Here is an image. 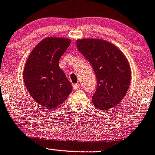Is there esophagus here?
I'll return each instance as SVG.
<instances>
[{
	"label": "esophagus",
	"mask_w": 155,
	"mask_h": 155,
	"mask_svg": "<svg viewBox=\"0 0 155 155\" xmlns=\"http://www.w3.org/2000/svg\"><path fill=\"white\" fill-rule=\"evenodd\" d=\"M81 85L79 84H75L73 85V88L74 90H77V89H78L79 87H80Z\"/></svg>",
	"instance_id": "obj_1"
}]
</instances>
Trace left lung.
<instances>
[{"instance_id":"8db88e82","label":"left lung","mask_w":155,"mask_h":155,"mask_svg":"<svg viewBox=\"0 0 155 155\" xmlns=\"http://www.w3.org/2000/svg\"><path fill=\"white\" fill-rule=\"evenodd\" d=\"M77 46L97 77L93 104L99 110H110L122 101L129 89L131 70L127 59L114 45L101 39H79Z\"/></svg>"}]
</instances>
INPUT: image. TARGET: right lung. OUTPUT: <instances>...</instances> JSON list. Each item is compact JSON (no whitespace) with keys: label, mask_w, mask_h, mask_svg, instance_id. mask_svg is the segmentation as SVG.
I'll return each instance as SVG.
<instances>
[{"label":"right lung","mask_w":155,"mask_h":155,"mask_svg":"<svg viewBox=\"0 0 155 155\" xmlns=\"http://www.w3.org/2000/svg\"><path fill=\"white\" fill-rule=\"evenodd\" d=\"M70 44L68 39L45 38L33 48L26 61L23 71L25 85L42 109L58 107L71 92V84L58 65Z\"/></svg>","instance_id":"obj_1"}]
</instances>
